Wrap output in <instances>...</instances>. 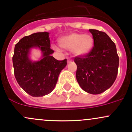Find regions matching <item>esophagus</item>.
<instances>
[{"label": "esophagus", "mask_w": 132, "mask_h": 132, "mask_svg": "<svg viewBox=\"0 0 132 132\" xmlns=\"http://www.w3.org/2000/svg\"><path fill=\"white\" fill-rule=\"evenodd\" d=\"M72 62V59L70 58H68V60H67V62L68 63H70V62Z\"/></svg>", "instance_id": "1"}]
</instances>
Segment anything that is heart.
<instances>
[{
    "mask_svg": "<svg viewBox=\"0 0 132 132\" xmlns=\"http://www.w3.org/2000/svg\"><path fill=\"white\" fill-rule=\"evenodd\" d=\"M58 43L62 48L71 50L75 56L82 57L91 51L93 46V38L89 34L72 33L59 38ZM54 48L58 50L56 47Z\"/></svg>",
    "mask_w": 132,
    "mask_h": 132,
    "instance_id": "heart-1",
    "label": "heart"
}]
</instances>
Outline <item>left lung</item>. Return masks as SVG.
<instances>
[{"mask_svg":"<svg viewBox=\"0 0 132 132\" xmlns=\"http://www.w3.org/2000/svg\"><path fill=\"white\" fill-rule=\"evenodd\" d=\"M94 46L86 55L76 57V78L84 91L98 94L110 88L116 80L119 57L115 43L104 32L89 29Z\"/></svg>","mask_w":132,"mask_h":132,"instance_id":"obj_1","label":"left lung"}]
</instances>
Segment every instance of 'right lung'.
<instances>
[{"instance_id":"obj_1","label":"right lung","mask_w":132,"mask_h":132,"mask_svg":"<svg viewBox=\"0 0 132 132\" xmlns=\"http://www.w3.org/2000/svg\"><path fill=\"white\" fill-rule=\"evenodd\" d=\"M32 47L42 51L39 61H32L29 58ZM54 52L47 32L27 36L16 44L13 57L14 76L19 86L32 96L41 97L51 93L61 70L67 64L66 59L58 61L52 56Z\"/></svg>"}]
</instances>
